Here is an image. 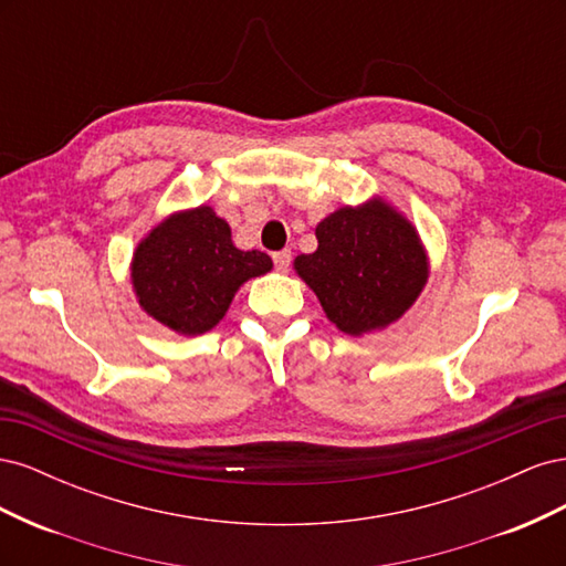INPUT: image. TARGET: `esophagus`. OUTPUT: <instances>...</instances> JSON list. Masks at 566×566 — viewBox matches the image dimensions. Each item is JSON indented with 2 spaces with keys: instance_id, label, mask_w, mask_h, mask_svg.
Returning a JSON list of instances; mask_svg holds the SVG:
<instances>
[{
  "instance_id": "obj_1",
  "label": "esophagus",
  "mask_w": 566,
  "mask_h": 566,
  "mask_svg": "<svg viewBox=\"0 0 566 566\" xmlns=\"http://www.w3.org/2000/svg\"><path fill=\"white\" fill-rule=\"evenodd\" d=\"M290 262H293V252H290V250L273 252V264H276V269H279L281 273H285V271L290 269Z\"/></svg>"
}]
</instances>
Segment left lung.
Listing matches in <instances>:
<instances>
[{
    "label": "left lung",
    "instance_id": "1",
    "mask_svg": "<svg viewBox=\"0 0 566 566\" xmlns=\"http://www.w3.org/2000/svg\"><path fill=\"white\" fill-rule=\"evenodd\" d=\"M318 248L295 271L342 333L387 328L410 310L427 283L418 231L382 200L339 208L316 227Z\"/></svg>",
    "mask_w": 566,
    "mask_h": 566
}]
</instances>
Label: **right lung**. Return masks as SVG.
I'll use <instances>...</instances> for the list:
<instances>
[{"mask_svg": "<svg viewBox=\"0 0 566 566\" xmlns=\"http://www.w3.org/2000/svg\"><path fill=\"white\" fill-rule=\"evenodd\" d=\"M271 256L238 250L208 205L167 217L139 243L132 283L142 310L181 335L212 331L248 279L271 271Z\"/></svg>", "mask_w": 566, "mask_h": 566, "instance_id": "add662e5", "label": "right lung"}]
</instances>
